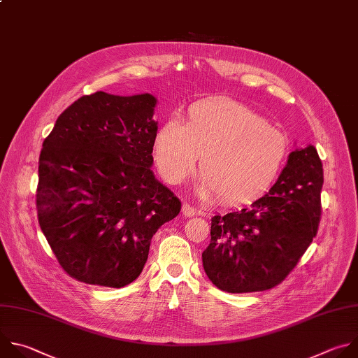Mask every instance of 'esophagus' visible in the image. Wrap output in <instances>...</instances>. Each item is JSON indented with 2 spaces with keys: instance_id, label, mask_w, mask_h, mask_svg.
<instances>
[{
  "instance_id": "1",
  "label": "esophagus",
  "mask_w": 358,
  "mask_h": 358,
  "mask_svg": "<svg viewBox=\"0 0 358 358\" xmlns=\"http://www.w3.org/2000/svg\"><path fill=\"white\" fill-rule=\"evenodd\" d=\"M182 214H183L185 217H193L194 214H196V208L189 206V204H183L182 206Z\"/></svg>"
}]
</instances>
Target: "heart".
Segmentation results:
<instances>
[{
  "instance_id": "b5f03b06",
  "label": "heart",
  "mask_w": 358,
  "mask_h": 358,
  "mask_svg": "<svg viewBox=\"0 0 358 358\" xmlns=\"http://www.w3.org/2000/svg\"><path fill=\"white\" fill-rule=\"evenodd\" d=\"M288 152L289 142L282 131L230 99L194 103L185 124L169 118L154 136V159L166 182L187 180L201 157L199 193L220 194L227 204L259 197L279 175Z\"/></svg>"
}]
</instances>
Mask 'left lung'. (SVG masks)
<instances>
[{
    "label": "left lung",
    "instance_id": "left-lung-1",
    "mask_svg": "<svg viewBox=\"0 0 358 358\" xmlns=\"http://www.w3.org/2000/svg\"><path fill=\"white\" fill-rule=\"evenodd\" d=\"M323 166L313 145L288 157L269 192L250 207L211 219L203 268L224 292L266 291L296 266L320 222Z\"/></svg>",
    "mask_w": 358,
    "mask_h": 358
}]
</instances>
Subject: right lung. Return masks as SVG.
Here are the masks:
<instances>
[{
    "instance_id": "right-lung-1",
    "label": "right lung",
    "mask_w": 358,
    "mask_h": 358,
    "mask_svg": "<svg viewBox=\"0 0 358 358\" xmlns=\"http://www.w3.org/2000/svg\"><path fill=\"white\" fill-rule=\"evenodd\" d=\"M158 100L97 92L67 107L39 157L38 220L62 268L122 288L148 259L154 234L180 200L154 175Z\"/></svg>"
}]
</instances>
